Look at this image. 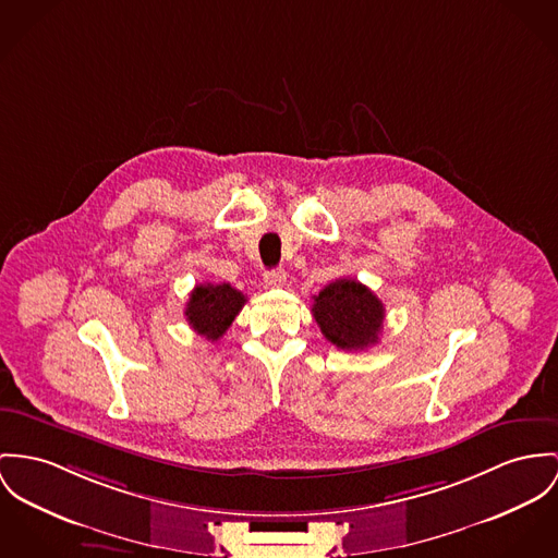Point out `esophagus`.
Returning a JSON list of instances; mask_svg holds the SVG:
<instances>
[{
	"mask_svg": "<svg viewBox=\"0 0 558 558\" xmlns=\"http://www.w3.org/2000/svg\"><path fill=\"white\" fill-rule=\"evenodd\" d=\"M284 282H287V271L284 269H269V271H265V284L269 287V289H278V287H284Z\"/></svg>",
	"mask_w": 558,
	"mask_h": 558,
	"instance_id": "esophagus-1",
	"label": "esophagus"
}]
</instances>
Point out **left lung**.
<instances>
[{"mask_svg":"<svg viewBox=\"0 0 558 558\" xmlns=\"http://www.w3.org/2000/svg\"><path fill=\"white\" fill-rule=\"evenodd\" d=\"M323 336L342 350H365L378 342L385 305L359 280L340 278L327 284L312 305Z\"/></svg>","mask_w":558,"mask_h":558,"instance_id":"1","label":"left lung"}]
</instances>
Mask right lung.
<instances>
[{
    "label": "right lung",
    "instance_id": "right-lung-1",
    "mask_svg": "<svg viewBox=\"0 0 558 558\" xmlns=\"http://www.w3.org/2000/svg\"><path fill=\"white\" fill-rule=\"evenodd\" d=\"M244 303L246 298L231 284L204 282L193 289L184 316L197 336L216 342L227 333Z\"/></svg>",
    "mask_w": 558,
    "mask_h": 558
}]
</instances>
